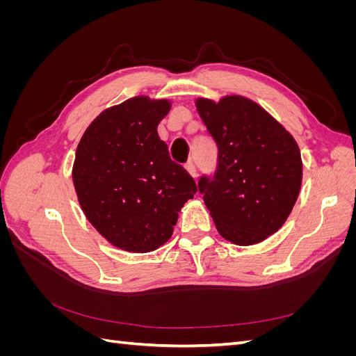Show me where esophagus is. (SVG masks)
<instances>
[{
    "mask_svg": "<svg viewBox=\"0 0 356 356\" xmlns=\"http://www.w3.org/2000/svg\"><path fill=\"white\" fill-rule=\"evenodd\" d=\"M186 169H187V172H188V174H190L193 178H196L197 170H196V166H195V163H193L191 160H188L187 163H186Z\"/></svg>",
    "mask_w": 356,
    "mask_h": 356,
    "instance_id": "1",
    "label": "esophagus"
}]
</instances>
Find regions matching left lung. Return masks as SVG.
Segmentation results:
<instances>
[{
    "label": "left lung",
    "mask_w": 356,
    "mask_h": 356,
    "mask_svg": "<svg viewBox=\"0 0 356 356\" xmlns=\"http://www.w3.org/2000/svg\"><path fill=\"white\" fill-rule=\"evenodd\" d=\"M195 104L218 147L213 178L199 181L215 227L234 245L260 243L282 227L297 202L303 179L298 144L245 96L196 98Z\"/></svg>",
    "instance_id": "8db88e82"
}]
</instances>
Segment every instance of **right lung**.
Wrapping results in <instances>:
<instances>
[{"mask_svg":"<svg viewBox=\"0 0 356 356\" xmlns=\"http://www.w3.org/2000/svg\"><path fill=\"white\" fill-rule=\"evenodd\" d=\"M170 106L169 99L144 95L113 105L88 126L75 152L72 182L80 207L122 251L144 254L166 243L178 212L197 191L157 134Z\"/></svg>","mask_w":356,"mask_h":356,"instance_id":"1","label":"right lung"}]
</instances>
